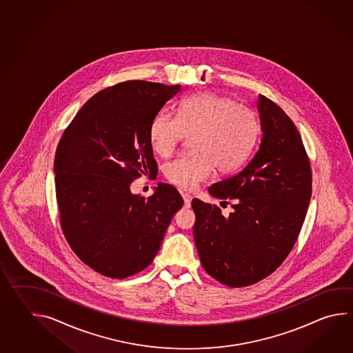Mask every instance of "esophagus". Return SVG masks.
Returning a JSON list of instances; mask_svg holds the SVG:
<instances>
[{
    "mask_svg": "<svg viewBox=\"0 0 353 353\" xmlns=\"http://www.w3.org/2000/svg\"><path fill=\"white\" fill-rule=\"evenodd\" d=\"M182 197H183V202H185V208L188 209V208L191 206L192 196H191V194H188V192H183V194H182Z\"/></svg>",
    "mask_w": 353,
    "mask_h": 353,
    "instance_id": "esophagus-1",
    "label": "esophagus"
}]
</instances>
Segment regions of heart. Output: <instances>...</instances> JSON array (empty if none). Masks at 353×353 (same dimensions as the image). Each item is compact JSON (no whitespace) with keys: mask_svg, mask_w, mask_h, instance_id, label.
<instances>
[{"mask_svg":"<svg viewBox=\"0 0 353 353\" xmlns=\"http://www.w3.org/2000/svg\"><path fill=\"white\" fill-rule=\"evenodd\" d=\"M194 152L167 163V180L181 188H194L217 172L229 173L243 165L258 136L250 110L214 93H197L181 101L177 118L161 112L152 119L150 142L161 157H170L185 137Z\"/></svg>","mask_w":353,"mask_h":353,"instance_id":"heart-1","label":"heart"}]
</instances>
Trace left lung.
I'll return each mask as SVG.
<instances>
[{
	"instance_id": "left-lung-1",
	"label": "left lung",
	"mask_w": 353,
	"mask_h": 353,
	"mask_svg": "<svg viewBox=\"0 0 353 353\" xmlns=\"http://www.w3.org/2000/svg\"><path fill=\"white\" fill-rule=\"evenodd\" d=\"M261 142L240 172L209 188L234 209L192 200L194 236L202 268L230 288L263 281L292 252L312 194V170L294 123L274 101H258Z\"/></svg>"
}]
</instances>
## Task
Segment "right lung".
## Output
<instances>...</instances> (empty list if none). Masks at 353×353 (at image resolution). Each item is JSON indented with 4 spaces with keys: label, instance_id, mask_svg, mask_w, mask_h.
Instances as JSON below:
<instances>
[{
    "label": "right lung",
    "instance_id": "1",
    "mask_svg": "<svg viewBox=\"0 0 353 353\" xmlns=\"http://www.w3.org/2000/svg\"><path fill=\"white\" fill-rule=\"evenodd\" d=\"M181 85L130 80L103 89L63 133L54 171L61 230L94 272L124 279L151 264L183 200L159 183L145 199L130 192L141 176L156 177L152 119Z\"/></svg>",
    "mask_w": 353,
    "mask_h": 353
}]
</instances>
